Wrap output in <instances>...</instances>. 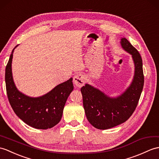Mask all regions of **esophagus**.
I'll list each match as a JSON object with an SVG mask.
<instances>
[{"label": "esophagus", "mask_w": 159, "mask_h": 159, "mask_svg": "<svg viewBox=\"0 0 159 159\" xmlns=\"http://www.w3.org/2000/svg\"><path fill=\"white\" fill-rule=\"evenodd\" d=\"M73 81L76 87H81L84 84L85 79H84V76L82 74H78L74 77Z\"/></svg>", "instance_id": "34e87169"}]
</instances>
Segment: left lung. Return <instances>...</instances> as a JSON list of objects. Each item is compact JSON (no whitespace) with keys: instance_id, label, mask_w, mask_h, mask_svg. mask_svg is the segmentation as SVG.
Here are the masks:
<instances>
[{"instance_id":"left-lung-1","label":"left lung","mask_w":159,"mask_h":159,"mask_svg":"<svg viewBox=\"0 0 159 159\" xmlns=\"http://www.w3.org/2000/svg\"><path fill=\"white\" fill-rule=\"evenodd\" d=\"M120 43L132 55L135 64L134 78L127 89L116 98L108 97L88 84L80 89L87 120L99 129H108L128 120L137 107L143 89L144 76L141 55L125 38L121 39Z\"/></svg>"}]
</instances>
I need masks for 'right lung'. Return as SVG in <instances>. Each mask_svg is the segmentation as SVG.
<instances>
[{
	"instance_id": "add662e5",
	"label": "right lung",
	"mask_w": 159,
	"mask_h": 159,
	"mask_svg": "<svg viewBox=\"0 0 159 159\" xmlns=\"http://www.w3.org/2000/svg\"><path fill=\"white\" fill-rule=\"evenodd\" d=\"M15 48L5 68L6 90L10 105L16 115L29 126L39 129L53 127L60 121L66 100L74 89L72 78L43 96H26L17 89L13 80L11 63Z\"/></svg>"
}]
</instances>
